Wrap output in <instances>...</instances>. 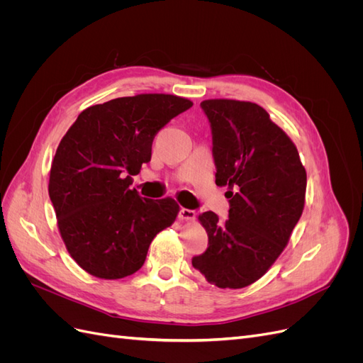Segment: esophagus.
<instances>
[{
	"label": "esophagus",
	"mask_w": 363,
	"mask_h": 363,
	"mask_svg": "<svg viewBox=\"0 0 363 363\" xmlns=\"http://www.w3.org/2000/svg\"><path fill=\"white\" fill-rule=\"evenodd\" d=\"M195 211H191V208H180L179 212V218L182 219V221H192V219H195Z\"/></svg>",
	"instance_id": "34e87169"
}]
</instances>
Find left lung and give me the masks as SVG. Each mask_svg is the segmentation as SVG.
<instances>
[{
	"label": "left lung",
	"mask_w": 363,
	"mask_h": 363,
	"mask_svg": "<svg viewBox=\"0 0 363 363\" xmlns=\"http://www.w3.org/2000/svg\"><path fill=\"white\" fill-rule=\"evenodd\" d=\"M200 106L212 130L215 183L230 189V208L225 221L211 211L200 215L208 247L192 265L218 288H245L289 242L304 208L306 169L294 142L263 107L236 100Z\"/></svg>",
	"instance_id": "left-lung-1"
}]
</instances>
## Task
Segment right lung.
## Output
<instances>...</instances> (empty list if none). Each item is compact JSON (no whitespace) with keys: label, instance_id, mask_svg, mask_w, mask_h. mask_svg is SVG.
Returning a JSON list of instances; mask_svg holds the SVG:
<instances>
[{"label":"right lung","instance_id":"right-lung-1","mask_svg":"<svg viewBox=\"0 0 363 363\" xmlns=\"http://www.w3.org/2000/svg\"><path fill=\"white\" fill-rule=\"evenodd\" d=\"M192 103L167 94L115 98L87 107L63 136L51 163L48 194L71 257L91 276L135 274L151 240L179 213L172 199L130 189L151 160L157 131Z\"/></svg>","mask_w":363,"mask_h":363}]
</instances>
